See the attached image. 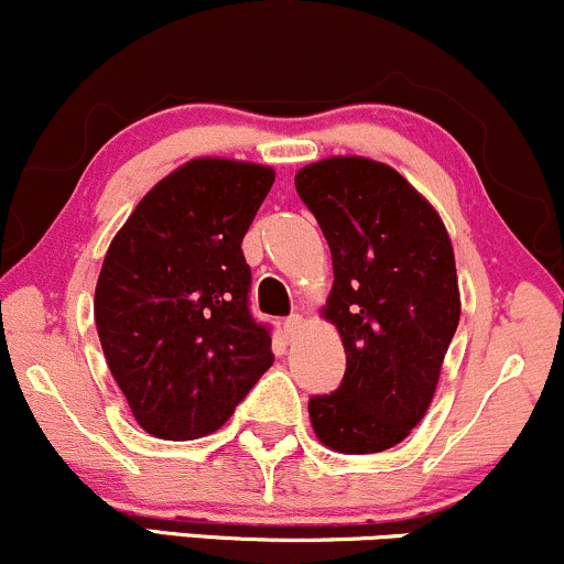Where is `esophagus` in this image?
I'll return each mask as SVG.
<instances>
[{
	"mask_svg": "<svg viewBox=\"0 0 564 564\" xmlns=\"http://www.w3.org/2000/svg\"><path fill=\"white\" fill-rule=\"evenodd\" d=\"M301 325H303V316L290 314L288 319H284V335H288V338H295V333L301 330Z\"/></svg>",
	"mask_w": 564,
	"mask_h": 564,
	"instance_id": "34e87169",
	"label": "esophagus"
}]
</instances>
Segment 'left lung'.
Wrapping results in <instances>:
<instances>
[{"instance_id":"left-lung-1","label":"left lung","mask_w":564,"mask_h":564,"mask_svg":"<svg viewBox=\"0 0 564 564\" xmlns=\"http://www.w3.org/2000/svg\"><path fill=\"white\" fill-rule=\"evenodd\" d=\"M295 188L333 256L322 314L346 349L344 381L308 400L314 434L346 455L400 445L432 404L460 319L445 224L383 162L330 156L299 170Z\"/></svg>"}]
</instances>
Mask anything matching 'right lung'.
<instances>
[{"label":"right lung","instance_id":"1","mask_svg":"<svg viewBox=\"0 0 564 564\" xmlns=\"http://www.w3.org/2000/svg\"><path fill=\"white\" fill-rule=\"evenodd\" d=\"M271 183L263 164L192 160L111 239L95 327L143 432L173 442L213 434L274 362L269 327L250 314L242 256Z\"/></svg>","mask_w":564,"mask_h":564}]
</instances>
